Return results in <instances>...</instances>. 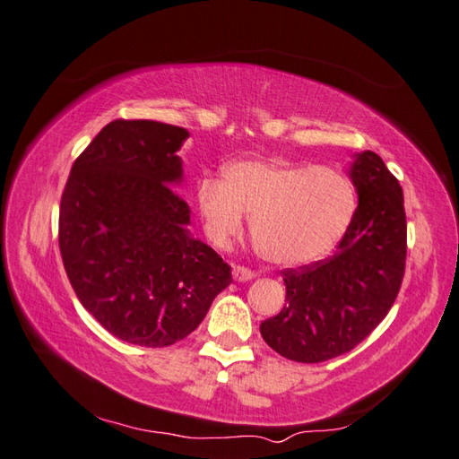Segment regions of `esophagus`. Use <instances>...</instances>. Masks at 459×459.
Listing matches in <instances>:
<instances>
[{
  "mask_svg": "<svg viewBox=\"0 0 459 459\" xmlns=\"http://www.w3.org/2000/svg\"><path fill=\"white\" fill-rule=\"evenodd\" d=\"M256 274H255V272H252L250 268H247V266H235V268H232V278H235L237 281H247V280H252V278H255Z\"/></svg>",
  "mask_w": 459,
  "mask_h": 459,
  "instance_id": "1",
  "label": "esophagus"
}]
</instances>
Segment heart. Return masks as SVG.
Here are the masks:
<instances>
[{"label": "heart", "mask_w": 459, "mask_h": 459, "mask_svg": "<svg viewBox=\"0 0 459 459\" xmlns=\"http://www.w3.org/2000/svg\"><path fill=\"white\" fill-rule=\"evenodd\" d=\"M204 230L227 245L250 214V238L258 255L278 266H301L333 248L357 209L355 185L327 165L280 158L240 160L204 178L195 191Z\"/></svg>", "instance_id": "1"}]
</instances>
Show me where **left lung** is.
I'll list each match as a JSON object with an SVG mask.
<instances>
[{"instance_id": "8db88e82", "label": "left lung", "mask_w": 459, "mask_h": 459, "mask_svg": "<svg viewBox=\"0 0 459 459\" xmlns=\"http://www.w3.org/2000/svg\"><path fill=\"white\" fill-rule=\"evenodd\" d=\"M351 179L359 207L325 260L281 272L286 306L260 324L290 360L321 363L355 349L393 307L406 266L403 187L375 152L357 153Z\"/></svg>"}]
</instances>
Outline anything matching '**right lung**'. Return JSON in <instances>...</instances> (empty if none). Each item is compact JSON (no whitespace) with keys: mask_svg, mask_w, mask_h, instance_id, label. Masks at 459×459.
Returning <instances> with one entry per match:
<instances>
[{"mask_svg":"<svg viewBox=\"0 0 459 459\" xmlns=\"http://www.w3.org/2000/svg\"><path fill=\"white\" fill-rule=\"evenodd\" d=\"M179 126L114 120L68 175L58 209V248L76 298L126 343L169 347L199 327L230 266L187 232L189 204L175 153Z\"/></svg>","mask_w":459,"mask_h":459,"instance_id":"right-lung-1","label":"right lung"}]
</instances>
